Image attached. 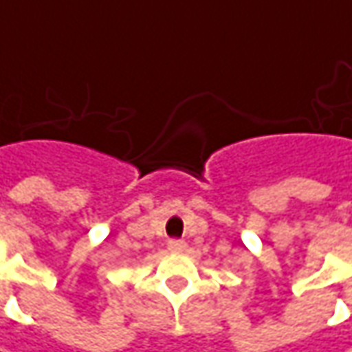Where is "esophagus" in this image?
Here are the masks:
<instances>
[{"mask_svg": "<svg viewBox=\"0 0 352 352\" xmlns=\"http://www.w3.org/2000/svg\"><path fill=\"white\" fill-rule=\"evenodd\" d=\"M168 249L170 250H184L186 249V241H182V239H170Z\"/></svg>", "mask_w": 352, "mask_h": 352, "instance_id": "esophagus-1", "label": "esophagus"}]
</instances>
